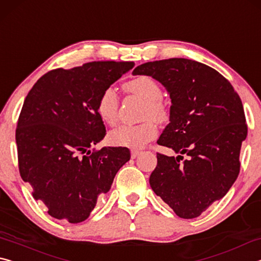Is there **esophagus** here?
<instances>
[{
  "mask_svg": "<svg viewBox=\"0 0 261 261\" xmlns=\"http://www.w3.org/2000/svg\"><path fill=\"white\" fill-rule=\"evenodd\" d=\"M139 153H140V151H138V149H132V151H131V158L132 159H136L137 156L139 155Z\"/></svg>",
  "mask_w": 261,
  "mask_h": 261,
  "instance_id": "34e87169",
  "label": "esophagus"
}]
</instances>
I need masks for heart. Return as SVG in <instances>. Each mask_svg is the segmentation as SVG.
<instances>
[{"instance_id": "obj_1", "label": "heart", "mask_w": 261, "mask_h": 261, "mask_svg": "<svg viewBox=\"0 0 261 261\" xmlns=\"http://www.w3.org/2000/svg\"><path fill=\"white\" fill-rule=\"evenodd\" d=\"M127 93L143 99L146 106L144 108V118H153L158 123L169 120V109L162 101V90L153 78L140 76L127 82L124 85ZM120 100L114 88L108 87L102 91L96 103V112L106 124L114 125L118 121ZM147 120L137 125H122L109 132L108 140L114 146L139 148L158 135L156 124Z\"/></svg>"}]
</instances>
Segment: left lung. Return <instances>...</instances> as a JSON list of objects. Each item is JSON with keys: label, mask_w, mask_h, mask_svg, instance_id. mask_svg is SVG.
<instances>
[{"label": "left lung", "mask_w": 261, "mask_h": 261, "mask_svg": "<svg viewBox=\"0 0 261 261\" xmlns=\"http://www.w3.org/2000/svg\"><path fill=\"white\" fill-rule=\"evenodd\" d=\"M169 92L170 123L158 140L179 155L158 153L149 184L182 219H194L220 200L240 174L242 141L247 136L240 95L208 65L168 59L138 65ZM182 153L189 156L182 160Z\"/></svg>", "instance_id": "obj_1"}]
</instances>
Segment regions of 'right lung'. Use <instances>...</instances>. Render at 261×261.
Here are the masks:
<instances>
[{"mask_svg":"<svg viewBox=\"0 0 261 261\" xmlns=\"http://www.w3.org/2000/svg\"><path fill=\"white\" fill-rule=\"evenodd\" d=\"M132 68V62L99 61L50 70L25 98L16 129L19 174L53 218L86 220L130 160L126 147L90 148L106 135L100 94Z\"/></svg>","mask_w":261,"mask_h":261,"instance_id":"add662e5","label":"right lung"}]
</instances>
